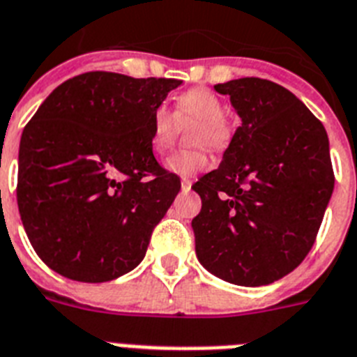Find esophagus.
I'll return each mask as SVG.
<instances>
[{"label":"esophagus","mask_w":357,"mask_h":357,"mask_svg":"<svg viewBox=\"0 0 357 357\" xmlns=\"http://www.w3.org/2000/svg\"><path fill=\"white\" fill-rule=\"evenodd\" d=\"M190 187H192V181H190V179L188 178L181 179V190H183V192H188V190H190Z\"/></svg>","instance_id":"esophagus-1"}]
</instances>
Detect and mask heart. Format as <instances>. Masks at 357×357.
<instances>
[{"instance_id":"obj_1","label":"heart","mask_w":357,"mask_h":357,"mask_svg":"<svg viewBox=\"0 0 357 357\" xmlns=\"http://www.w3.org/2000/svg\"><path fill=\"white\" fill-rule=\"evenodd\" d=\"M225 116V103L220 96L205 89H194L183 92L176 100V118L165 105H158L152 110L151 118V145L155 152H165L176 139L178 123L199 121V127L194 132L196 145H208L212 149H225L229 145L232 130ZM167 170L178 176H194L208 167V155L205 149L178 151L170 155Z\"/></svg>"}]
</instances>
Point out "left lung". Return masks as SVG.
<instances>
[{
	"label": "left lung",
	"instance_id": "left-lung-1",
	"mask_svg": "<svg viewBox=\"0 0 357 357\" xmlns=\"http://www.w3.org/2000/svg\"><path fill=\"white\" fill-rule=\"evenodd\" d=\"M241 125L220 167L192 188L197 259L241 287L268 285L303 261L334 190L321 121L278 83L241 77L214 85Z\"/></svg>",
	"mask_w": 357,
	"mask_h": 357
}]
</instances>
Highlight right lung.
Listing matches in <instances>:
<instances>
[{"label":"right lung","mask_w":357,"mask_h":357,"mask_svg":"<svg viewBox=\"0 0 357 357\" xmlns=\"http://www.w3.org/2000/svg\"><path fill=\"white\" fill-rule=\"evenodd\" d=\"M181 82L86 72L61 83L21 134L17 206L54 272L103 283L136 268L181 183L152 154V110Z\"/></svg>","instance_id":"right-lung-1"}]
</instances>
